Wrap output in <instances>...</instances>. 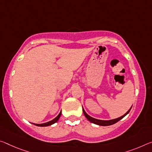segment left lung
<instances>
[{
	"label": "left lung",
	"instance_id": "1",
	"mask_svg": "<svg viewBox=\"0 0 152 152\" xmlns=\"http://www.w3.org/2000/svg\"><path fill=\"white\" fill-rule=\"evenodd\" d=\"M132 107V105L131 106V107L130 108V109L128 111H127V112L125 113V114L123 115H122V116H120L119 118H115V119L108 120H99V119L94 118L90 116V115H89L88 114H86V112H85V110H84L83 107V113H84V114H85V117L86 118H87L88 121L92 122V123L97 124V125H99V126H110V125H112V124H114L115 123H116V122H118L119 120L123 118L125 115H126L127 114H129L130 110H131Z\"/></svg>",
	"mask_w": 152,
	"mask_h": 152
}]
</instances>
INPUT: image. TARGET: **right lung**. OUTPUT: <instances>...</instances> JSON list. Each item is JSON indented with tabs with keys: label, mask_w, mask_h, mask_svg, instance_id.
<instances>
[{
	"label": "right lung",
	"mask_w": 152,
	"mask_h": 152,
	"mask_svg": "<svg viewBox=\"0 0 152 152\" xmlns=\"http://www.w3.org/2000/svg\"><path fill=\"white\" fill-rule=\"evenodd\" d=\"M61 111L60 112L59 114H58V115L56 118H55L53 120H50L49 122H45V123H42V124H34V123H32L33 124L36 125V126H50V125L55 124V122H57L58 121V120L59 119L60 116H61Z\"/></svg>",
	"instance_id": "obj_1"
}]
</instances>
